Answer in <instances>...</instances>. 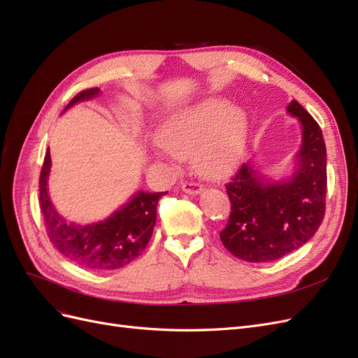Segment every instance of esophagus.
I'll return each mask as SVG.
<instances>
[{"label": "esophagus", "mask_w": 358, "mask_h": 358, "mask_svg": "<svg viewBox=\"0 0 358 358\" xmlns=\"http://www.w3.org/2000/svg\"><path fill=\"white\" fill-rule=\"evenodd\" d=\"M182 189L183 192L189 194V196H197V194H200L204 189V187L199 182H185L182 183Z\"/></svg>", "instance_id": "1"}]
</instances>
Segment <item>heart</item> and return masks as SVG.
Returning a JSON list of instances; mask_svg holds the SVG:
<instances>
[{"instance_id": "1", "label": "heart", "mask_w": 358, "mask_h": 358, "mask_svg": "<svg viewBox=\"0 0 358 358\" xmlns=\"http://www.w3.org/2000/svg\"><path fill=\"white\" fill-rule=\"evenodd\" d=\"M158 145L178 159L192 155L200 175L218 179L234 169L243 145V117L220 100H206L171 116L161 127Z\"/></svg>"}]
</instances>
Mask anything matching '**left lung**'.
Returning <instances> with one entry per match:
<instances>
[{
  "instance_id": "1",
  "label": "left lung",
  "mask_w": 358,
  "mask_h": 358,
  "mask_svg": "<svg viewBox=\"0 0 358 358\" xmlns=\"http://www.w3.org/2000/svg\"><path fill=\"white\" fill-rule=\"evenodd\" d=\"M287 110L301 124L292 178L264 182L248 162L225 183L231 212L220 237L233 255L249 263L275 262L296 251L317 233L326 213L327 158L321 128L296 100Z\"/></svg>"
}]
</instances>
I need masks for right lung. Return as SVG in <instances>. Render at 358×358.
I'll return each instance as SVG.
<instances>
[{"label": "right lung", "mask_w": 358, "mask_h": 358, "mask_svg": "<svg viewBox=\"0 0 358 358\" xmlns=\"http://www.w3.org/2000/svg\"><path fill=\"white\" fill-rule=\"evenodd\" d=\"M96 94L99 88L85 90L74 96L66 109ZM49 170L50 152L48 149L40 173V209L49 239L58 252L85 268L106 272L129 264L145 251L154 231L158 201L166 192L140 191L106 221L76 225L67 222L53 209L48 196Z\"/></svg>", "instance_id": "obj_1"}]
</instances>
